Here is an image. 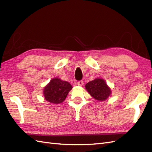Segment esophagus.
<instances>
[{
	"label": "esophagus",
	"mask_w": 152,
	"mask_h": 152,
	"mask_svg": "<svg viewBox=\"0 0 152 152\" xmlns=\"http://www.w3.org/2000/svg\"><path fill=\"white\" fill-rule=\"evenodd\" d=\"M84 84V81L83 80H80L79 82H77V85L79 86H82Z\"/></svg>",
	"instance_id": "1"
}]
</instances>
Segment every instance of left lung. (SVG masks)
<instances>
[{"mask_svg":"<svg viewBox=\"0 0 152 152\" xmlns=\"http://www.w3.org/2000/svg\"><path fill=\"white\" fill-rule=\"evenodd\" d=\"M86 89L91 96L99 102L107 100L112 94V89L102 78H96L85 86Z\"/></svg>","mask_w":152,"mask_h":152,"instance_id":"8db88e82","label":"left lung"}]
</instances>
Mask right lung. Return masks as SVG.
<instances>
[{
  "label": "right lung",
  "instance_id": "right-lung-1",
  "mask_svg": "<svg viewBox=\"0 0 152 152\" xmlns=\"http://www.w3.org/2000/svg\"><path fill=\"white\" fill-rule=\"evenodd\" d=\"M73 88L72 85L58 77H54L44 87L43 95L47 102L53 104L63 102Z\"/></svg>",
  "mask_w": 152,
  "mask_h": 152
}]
</instances>
